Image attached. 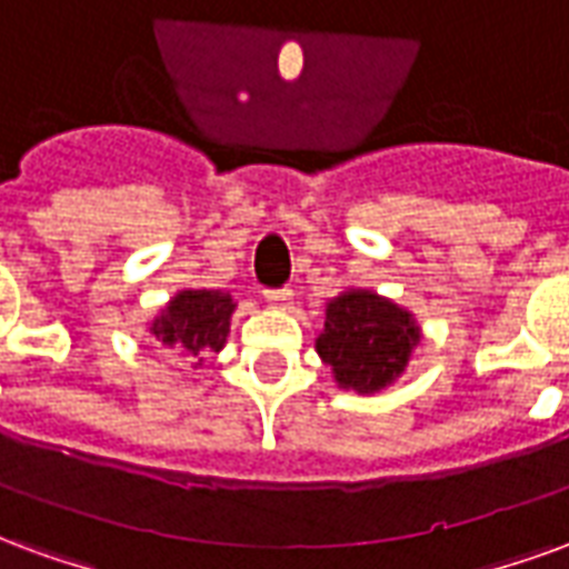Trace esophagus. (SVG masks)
Returning <instances> with one entry per match:
<instances>
[{"label": "esophagus", "mask_w": 569, "mask_h": 569, "mask_svg": "<svg viewBox=\"0 0 569 569\" xmlns=\"http://www.w3.org/2000/svg\"><path fill=\"white\" fill-rule=\"evenodd\" d=\"M267 302L272 309H290V306H293V290H267Z\"/></svg>", "instance_id": "obj_1"}]
</instances>
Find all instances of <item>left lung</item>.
Segmentation results:
<instances>
[{
    "label": "left lung",
    "mask_w": 569,
    "mask_h": 569,
    "mask_svg": "<svg viewBox=\"0 0 569 569\" xmlns=\"http://www.w3.org/2000/svg\"><path fill=\"white\" fill-rule=\"evenodd\" d=\"M421 339L416 315L406 306L370 288H346L327 300L315 351L330 367L336 388L370 397L403 376Z\"/></svg>",
    "instance_id": "1"
}]
</instances>
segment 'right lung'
Segmentation results:
<instances>
[{"instance_id": "obj_1", "label": "right lung", "mask_w": 569, "mask_h": 569, "mask_svg": "<svg viewBox=\"0 0 569 569\" xmlns=\"http://www.w3.org/2000/svg\"><path fill=\"white\" fill-rule=\"evenodd\" d=\"M233 312L236 300L230 290L184 288L176 290L144 327L160 346L172 348L178 358H199L218 355L227 346Z\"/></svg>"}]
</instances>
